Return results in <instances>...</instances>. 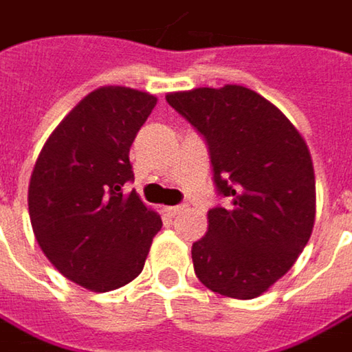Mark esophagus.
<instances>
[{
    "label": "esophagus",
    "mask_w": 352,
    "mask_h": 352,
    "mask_svg": "<svg viewBox=\"0 0 352 352\" xmlns=\"http://www.w3.org/2000/svg\"><path fill=\"white\" fill-rule=\"evenodd\" d=\"M184 204H180V206H170V208H166V212L170 214V216H178L180 212H184Z\"/></svg>",
    "instance_id": "1"
}]
</instances>
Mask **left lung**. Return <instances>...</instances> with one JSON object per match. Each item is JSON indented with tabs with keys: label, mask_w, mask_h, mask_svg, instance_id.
<instances>
[{
	"label": "left lung",
	"mask_w": 352,
	"mask_h": 352,
	"mask_svg": "<svg viewBox=\"0 0 352 352\" xmlns=\"http://www.w3.org/2000/svg\"><path fill=\"white\" fill-rule=\"evenodd\" d=\"M204 138L216 192L208 232L192 244L194 272L230 298H256L292 268L314 224L311 152L289 118L242 86L168 94Z\"/></svg>",
	"instance_id": "left-lung-1"
}]
</instances>
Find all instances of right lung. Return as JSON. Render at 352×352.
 <instances>
[{
    "label": "right lung",
    "instance_id": "right-lung-1",
    "mask_svg": "<svg viewBox=\"0 0 352 352\" xmlns=\"http://www.w3.org/2000/svg\"><path fill=\"white\" fill-rule=\"evenodd\" d=\"M156 98L108 86L88 94L60 122L34 166L28 206L36 240L65 278L106 292L144 268L162 218L146 208L134 182L130 146Z\"/></svg>",
    "mask_w": 352,
    "mask_h": 352
}]
</instances>
